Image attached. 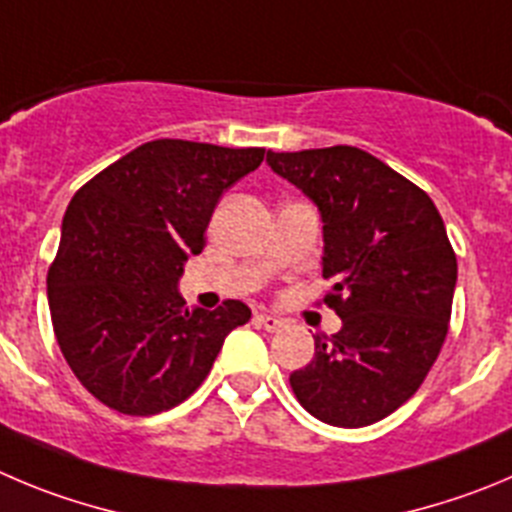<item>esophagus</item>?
Returning <instances> with one entry per match:
<instances>
[{"instance_id":"1","label":"esophagus","mask_w":512,"mask_h":512,"mask_svg":"<svg viewBox=\"0 0 512 512\" xmlns=\"http://www.w3.org/2000/svg\"><path fill=\"white\" fill-rule=\"evenodd\" d=\"M255 321L260 323V326L265 328V331H270V333H278L280 328L285 326L283 318H278V315H270V313H257Z\"/></svg>"}]
</instances>
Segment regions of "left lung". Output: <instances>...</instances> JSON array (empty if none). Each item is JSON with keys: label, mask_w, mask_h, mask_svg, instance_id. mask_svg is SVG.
I'll return each mask as SVG.
<instances>
[{"label": "left lung", "mask_w": 512, "mask_h": 512, "mask_svg": "<svg viewBox=\"0 0 512 512\" xmlns=\"http://www.w3.org/2000/svg\"><path fill=\"white\" fill-rule=\"evenodd\" d=\"M323 222L326 303L341 318L315 333V358L290 374L298 401L333 427H369L422 386L447 336L457 257L432 199L356 146L267 151Z\"/></svg>", "instance_id": "obj_1"}]
</instances>
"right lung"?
Here are the masks:
<instances>
[{"mask_svg":"<svg viewBox=\"0 0 512 512\" xmlns=\"http://www.w3.org/2000/svg\"><path fill=\"white\" fill-rule=\"evenodd\" d=\"M265 159V148L159 138L133 148L78 189L62 217L47 272L52 328L80 384L105 407L148 417L176 407L207 379L250 308H184V262L224 189Z\"/></svg>","mask_w":512,"mask_h":512,"instance_id":"right-lung-1","label":"right lung"}]
</instances>
